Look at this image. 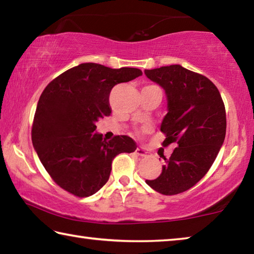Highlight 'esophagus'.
Returning <instances> with one entry per match:
<instances>
[{
	"label": "esophagus",
	"instance_id": "34e87169",
	"mask_svg": "<svg viewBox=\"0 0 254 254\" xmlns=\"http://www.w3.org/2000/svg\"><path fill=\"white\" fill-rule=\"evenodd\" d=\"M135 153L137 154V156H140V157H145V156H147V151H145L143 148H136Z\"/></svg>",
	"mask_w": 254,
	"mask_h": 254
}]
</instances>
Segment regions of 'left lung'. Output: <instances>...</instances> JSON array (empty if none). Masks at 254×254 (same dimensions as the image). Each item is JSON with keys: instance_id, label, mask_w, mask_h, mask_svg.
<instances>
[{"instance_id": "1", "label": "left lung", "mask_w": 254, "mask_h": 254, "mask_svg": "<svg viewBox=\"0 0 254 254\" xmlns=\"http://www.w3.org/2000/svg\"><path fill=\"white\" fill-rule=\"evenodd\" d=\"M149 79L165 89L168 113L160 130L163 147L177 143L165 158L158 178L145 180L162 195H176L190 189L207 174L225 139L226 113L216 86L207 77L180 65L145 69Z\"/></svg>"}]
</instances>
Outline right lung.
<instances>
[{
    "instance_id": "right-lung-1",
    "label": "right lung",
    "mask_w": 254,
    "mask_h": 254,
    "mask_svg": "<svg viewBox=\"0 0 254 254\" xmlns=\"http://www.w3.org/2000/svg\"><path fill=\"white\" fill-rule=\"evenodd\" d=\"M142 75L137 68L119 69L85 63L47 85L34 113L31 139L47 173L59 187L88 197L110 178L119 153L135 151L130 136L106 141L96 130L98 119L110 117V93L115 85Z\"/></svg>"
}]
</instances>
